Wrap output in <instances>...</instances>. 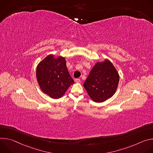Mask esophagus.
<instances>
[{"label": "esophagus", "mask_w": 153, "mask_h": 153, "mask_svg": "<svg viewBox=\"0 0 153 153\" xmlns=\"http://www.w3.org/2000/svg\"><path fill=\"white\" fill-rule=\"evenodd\" d=\"M75 82H76V83H79V82H80V79H78V78H77V79H75Z\"/></svg>", "instance_id": "1"}]
</instances>
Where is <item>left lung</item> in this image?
<instances>
[{"label": "left lung", "mask_w": 153, "mask_h": 153, "mask_svg": "<svg viewBox=\"0 0 153 153\" xmlns=\"http://www.w3.org/2000/svg\"><path fill=\"white\" fill-rule=\"evenodd\" d=\"M118 82V72L110 61L105 59L96 63L83 86L94 101L101 103L114 95Z\"/></svg>", "instance_id": "1"}]
</instances>
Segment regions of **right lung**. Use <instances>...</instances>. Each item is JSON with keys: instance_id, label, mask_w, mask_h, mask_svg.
Listing matches in <instances>:
<instances>
[{"instance_id": "obj_1", "label": "right lung", "mask_w": 153, "mask_h": 153, "mask_svg": "<svg viewBox=\"0 0 153 153\" xmlns=\"http://www.w3.org/2000/svg\"><path fill=\"white\" fill-rule=\"evenodd\" d=\"M37 81L42 91L50 97H62L74 81L71 76L62 56L54 58L49 55L41 61L36 68Z\"/></svg>"}]
</instances>
